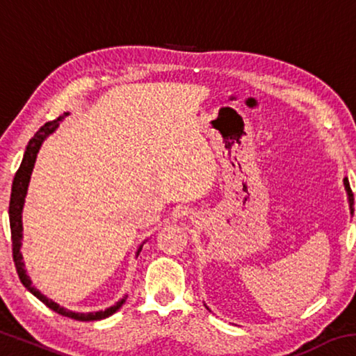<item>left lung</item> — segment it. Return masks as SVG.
<instances>
[{"mask_svg":"<svg viewBox=\"0 0 356 356\" xmlns=\"http://www.w3.org/2000/svg\"><path fill=\"white\" fill-rule=\"evenodd\" d=\"M344 186H346V191H347V200H348V207H350V213L353 215V193L350 190V185H348V180L347 177L344 179ZM207 308V306H206ZM209 309V308H207ZM210 311V309H209Z\"/></svg>","mask_w":356,"mask_h":356,"instance_id":"left-lung-1","label":"left lung"}]
</instances>
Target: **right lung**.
I'll return each mask as SVG.
<instances>
[{"label":"right lung","mask_w":356,"mask_h":356,"mask_svg":"<svg viewBox=\"0 0 356 356\" xmlns=\"http://www.w3.org/2000/svg\"><path fill=\"white\" fill-rule=\"evenodd\" d=\"M65 116H69V113H64L63 116H59L58 119L51 120V122H47L44 127H40L35 135L29 140L25 155H23L22 165L19 168V171L15 172L14 182H12V191H10V202H9V222H10V234H12V254H14V262H15V268L17 273H19V278L22 281V284L25 286L29 292H31L34 297H38L42 303L48 308L53 309L58 314H61L64 317H70L75 318V321H81V322H91V321H102V318H106L113 316L120 306L125 303V298L127 295H124L116 305L110 306V308L102 309V311H95V312H75L70 311L64 306L58 305L56 301H53L51 298L45 297L39 289H35L31 278H29L25 268V262H23V256H22V238H23V222H22V213H23V206H25V197L28 193V185L29 180H31V174L34 170V163L35 159H38V154L40 150L42 143H44L48 136H50L53 131H55L59 124L63 122ZM144 242L140 245V248L136 251V257L140 254V251L143 250Z\"/></svg>","instance_id":"obj_1"}]
</instances>
